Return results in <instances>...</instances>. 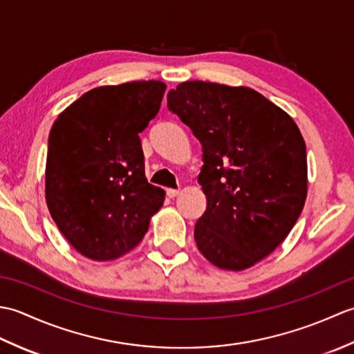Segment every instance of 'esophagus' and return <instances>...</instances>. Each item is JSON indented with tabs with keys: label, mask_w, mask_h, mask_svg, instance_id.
Returning <instances> with one entry per match:
<instances>
[{
	"label": "esophagus",
	"mask_w": 354,
	"mask_h": 354,
	"mask_svg": "<svg viewBox=\"0 0 354 354\" xmlns=\"http://www.w3.org/2000/svg\"><path fill=\"white\" fill-rule=\"evenodd\" d=\"M165 193H167V196H169V198H176L178 194L181 193V192L176 190V189H167V190H165Z\"/></svg>",
	"instance_id": "obj_1"
}]
</instances>
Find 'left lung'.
<instances>
[{
    "instance_id": "obj_1",
    "label": "left lung",
    "mask_w": 354,
    "mask_h": 354,
    "mask_svg": "<svg viewBox=\"0 0 354 354\" xmlns=\"http://www.w3.org/2000/svg\"><path fill=\"white\" fill-rule=\"evenodd\" d=\"M169 108L204 150L207 209L194 227L204 257L245 270L288 237L307 198L306 142L293 118L248 86L183 82Z\"/></svg>"
}]
</instances>
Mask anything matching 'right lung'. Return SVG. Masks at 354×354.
I'll list each match as a JSON object with an SVG mask.
<instances>
[{
	"label": "right lung",
	"mask_w": 354,
	"mask_h": 354,
	"mask_svg": "<svg viewBox=\"0 0 354 354\" xmlns=\"http://www.w3.org/2000/svg\"><path fill=\"white\" fill-rule=\"evenodd\" d=\"M165 88L160 80L94 88L53 123L45 201L59 231L89 260L132 251L164 204V190L147 183L138 133Z\"/></svg>",
	"instance_id": "1"
}]
</instances>
